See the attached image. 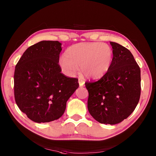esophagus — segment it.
Listing matches in <instances>:
<instances>
[{"instance_id": "esophagus-1", "label": "esophagus", "mask_w": 156, "mask_h": 156, "mask_svg": "<svg viewBox=\"0 0 156 156\" xmlns=\"http://www.w3.org/2000/svg\"><path fill=\"white\" fill-rule=\"evenodd\" d=\"M78 83H79V85L80 87H83L85 84V81L83 80H82L81 79L79 78L78 79Z\"/></svg>"}]
</instances>
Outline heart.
<instances>
[{
    "label": "heart",
    "mask_w": 156,
    "mask_h": 156,
    "mask_svg": "<svg viewBox=\"0 0 156 156\" xmlns=\"http://www.w3.org/2000/svg\"><path fill=\"white\" fill-rule=\"evenodd\" d=\"M112 59L113 51L108 44L83 42L69 47L59 64L63 73L68 76H73L81 67L85 77L98 79L108 72Z\"/></svg>",
    "instance_id": "heart-1"
}]
</instances>
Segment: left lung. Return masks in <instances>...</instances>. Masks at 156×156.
I'll return each mask as SVG.
<instances>
[{
  "instance_id": "left-lung-1",
  "label": "left lung",
  "mask_w": 156,
  "mask_h": 156,
  "mask_svg": "<svg viewBox=\"0 0 156 156\" xmlns=\"http://www.w3.org/2000/svg\"><path fill=\"white\" fill-rule=\"evenodd\" d=\"M113 51L108 72L95 82H87V107L90 115L102 124L116 125L135 110L140 96V69L131 52L110 42Z\"/></svg>"
}]
</instances>
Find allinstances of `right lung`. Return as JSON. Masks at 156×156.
<instances>
[{
  "label": "right lung",
  "instance_id": "1",
  "mask_svg": "<svg viewBox=\"0 0 156 156\" xmlns=\"http://www.w3.org/2000/svg\"><path fill=\"white\" fill-rule=\"evenodd\" d=\"M61 45L58 41H41L28 47L16 66V104L29 119L38 123L61 118L67 101L79 87L77 78L61 73Z\"/></svg>",
  "mask_w": 156,
  "mask_h": 156
}]
</instances>
